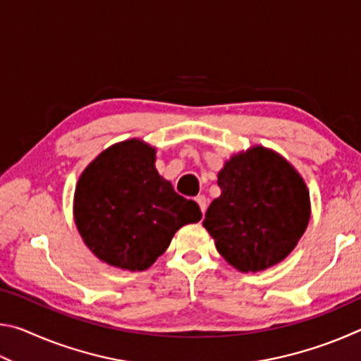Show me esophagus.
Instances as JSON below:
<instances>
[{
    "mask_svg": "<svg viewBox=\"0 0 361 361\" xmlns=\"http://www.w3.org/2000/svg\"><path fill=\"white\" fill-rule=\"evenodd\" d=\"M195 202L199 204L200 212L205 213V210H207V199H205V195H197V197H195Z\"/></svg>",
    "mask_w": 361,
    "mask_h": 361,
    "instance_id": "1",
    "label": "esophagus"
}]
</instances>
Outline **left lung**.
Wrapping results in <instances>:
<instances>
[{"mask_svg": "<svg viewBox=\"0 0 361 361\" xmlns=\"http://www.w3.org/2000/svg\"><path fill=\"white\" fill-rule=\"evenodd\" d=\"M218 186L221 194L202 224L232 267L266 271L295 250L307 229L310 195L282 154L261 145L232 154L218 172Z\"/></svg>", "mask_w": 361, "mask_h": 361, "instance_id": "8db88e82", "label": "left lung"}]
</instances>
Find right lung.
<instances>
[{"mask_svg":"<svg viewBox=\"0 0 361 361\" xmlns=\"http://www.w3.org/2000/svg\"><path fill=\"white\" fill-rule=\"evenodd\" d=\"M73 218L90 252L124 271H146L175 232L202 218L199 205L159 175L156 148L140 138L103 149L79 175Z\"/></svg>","mask_w":361,"mask_h":361,"instance_id":"obj_1","label":"right lung"}]
</instances>
